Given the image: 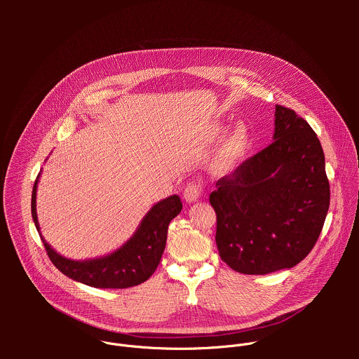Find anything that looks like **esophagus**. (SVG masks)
Masks as SVG:
<instances>
[{
  "label": "esophagus",
  "instance_id": "34e87169",
  "mask_svg": "<svg viewBox=\"0 0 359 359\" xmlns=\"http://www.w3.org/2000/svg\"><path fill=\"white\" fill-rule=\"evenodd\" d=\"M201 191H203V189H201V186H200L198 183L190 182V183L184 187L183 197H184V200H186L187 203H193V201H196V200L201 196Z\"/></svg>",
  "mask_w": 359,
  "mask_h": 359
}]
</instances>
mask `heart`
<instances>
[{"instance_id":"obj_1","label":"heart","mask_w":359,"mask_h":359,"mask_svg":"<svg viewBox=\"0 0 359 359\" xmlns=\"http://www.w3.org/2000/svg\"><path fill=\"white\" fill-rule=\"evenodd\" d=\"M224 130L223 126L217 125L213 128V135L217 136ZM250 146V132L244 125H238L230 137L222 146L219 156H217V169L222 172H227L233 169L245 155V151Z\"/></svg>"}]
</instances>
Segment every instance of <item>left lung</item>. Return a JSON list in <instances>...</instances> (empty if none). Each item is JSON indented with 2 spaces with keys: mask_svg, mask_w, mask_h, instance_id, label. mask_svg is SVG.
<instances>
[{
  "mask_svg": "<svg viewBox=\"0 0 359 359\" xmlns=\"http://www.w3.org/2000/svg\"><path fill=\"white\" fill-rule=\"evenodd\" d=\"M220 259L243 274L291 269L314 248L330 208V182L317 133L276 105L274 142L216 183Z\"/></svg>",
  "mask_w": 359,
  "mask_h": 359,
  "instance_id": "1",
  "label": "left lung"
}]
</instances>
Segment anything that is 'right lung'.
<instances>
[{"mask_svg": "<svg viewBox=\"0 0 359 359\" xmlns=\"http://www.w3.org/2000/svg\"><path fill=\"white\" fill-rule=\"evenodd\" d=\"M36 183L38 177L32 189L31 212L35 227L39 231L35 209ZM180 210L182 201L177 194L156 203L140 223L135 236L123 247L107 257L89 262L68 260L50 248L41 233L39 237L49 260L67 277L96 288H128L144 283L155 273L166 247L168 227Z\"/></svg>", "mask_w": 359, "mask_h": 359, "instance_id": "obj_1", "label": "right lung"}]
</instances>
